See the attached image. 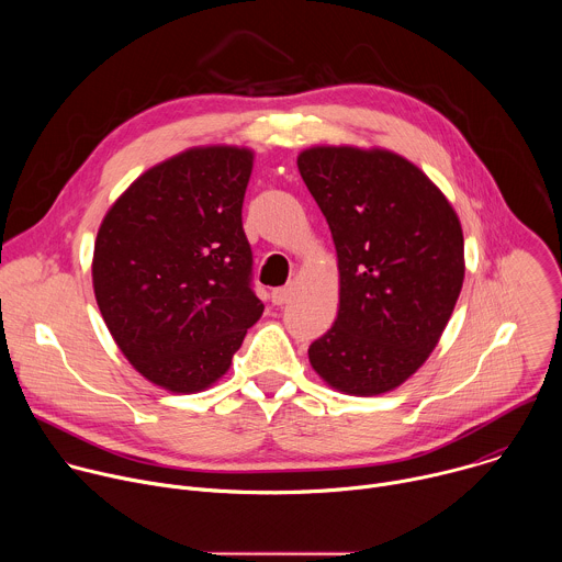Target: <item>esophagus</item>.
I'll use <instances>...</instances> for the list:
<instances>
[{"label":"esophagus","mask_w":562,"mask_h":562,"mask_svg":"<svg viewBox=\"0 0 562 562\" xmlns=\"http://www.w3.org/2000/svg\"><path fill=\"white\" fill-rule=\"evenodd\" d=\"M291 297H293V286H291V284L271 291V302H273V304H286Z\"/></svg>","instance_id":"34e87169"}]
</instances>
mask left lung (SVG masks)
<instances>
[{
	"label": "left lung",
	"mask_w": 562,
	"mask_h": 562,
	"mask_svg": "<svg viewBox=\"0 0 562 562\" xmlns=\"http://www.w3.org/2000/svg\"><path fill=\"white\" fill-rule=\"evenodd\" d=\"M300 176L327 217L340 308L308 347L315 373L349 395L403 384L436 349L464 280L456 211L409 159L382 148L313 146Z\"/></svg>",
	"instance_id": "8db88e82"
}]
</instances>
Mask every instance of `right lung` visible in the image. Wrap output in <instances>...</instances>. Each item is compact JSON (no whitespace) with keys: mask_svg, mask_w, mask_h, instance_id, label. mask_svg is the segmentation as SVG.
Wrapping results in <instances>:
<instances>
[{"mask_svg":"<svg viewBox=\"0 0 562 562\" xmlns=\"http://www.w3.org/2000/svg\"><path fill=\"white\" fill-rule=\"evenodd\" d=\"M251 169L249 148L184 150L139 176L98 231V306L126 360L157 386H211L265 311L243 228Z\"/></svg>","mask_w":562,"mask_h":562,"instance_id":"obj_1","label":"right lung"}]
</instances>
